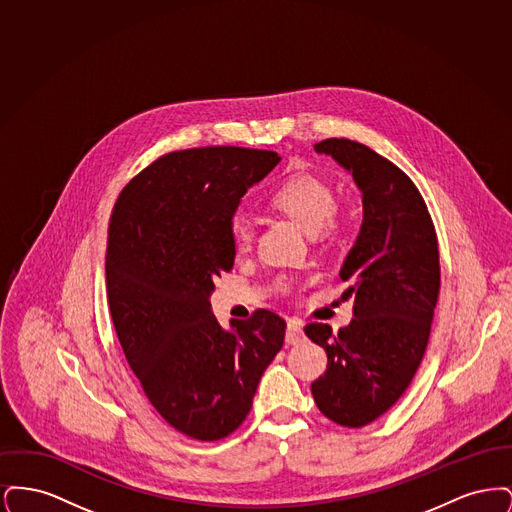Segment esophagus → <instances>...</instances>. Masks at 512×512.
<instances>
[{
	"instance_id": "esophagus-1",
	"label": "esophagus",
	"mask_w": 512,
	"mask_h": 512,
	"mask_svg": "<svg viewBox=\"0 0 512 512\" xmlns=\"http://www.w3.org/2000/svg\"><path fill=\"white\" fill-rule=\"evenodd\" d=\"M305 340V334H303V326L299 320H288V328H286V341L290 345H297L301 341Z\"/></svg>"
}]
</instances>
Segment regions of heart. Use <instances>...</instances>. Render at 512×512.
<instances>
[{
    "instance_id": "obj_1",
    "label": "heart",
    "mask_w": 512,
    "mask_h": 512,
    "mask_svg": "<svg viewBox=\"0 0 512 512\" xmlns=\"http://www.w3.org/2000/svg\"><path fill=\"white\" fill-rule=\"evenodd\" d=\"M270 205L292 217L309 234L318 232L320 236H332L343 226L332 186L313 174L288 178L272 192ZM230 236L238 251H247L253 244V220L245 213L234 215L230 220Z\"/></svg>"
}]
</instances>
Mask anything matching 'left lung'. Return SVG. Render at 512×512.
I'll return each instance as SVG.
<instances>
[{
	"label": "left lung",
	"mask_w": 512,
	"mask_h": 512,
	"mask_svg": "<svg viewBox=\"0 0 512 512\" xmlns=\"http://www.w3.org/2000/svg\"><path fill=\"white\" fill-rule=\"evenodd\" d=\"M315 151L351 172L363 224L340 270L355 318L338 334L328 324L305 326L328 355L311 391L324 416L361 428L397 403L424 357L438 303V238L413 180L386 157L345 138L322 140Z\"/></svg>",
	"instance_id": "1"
}]
</instances>
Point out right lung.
<instances>
[{"mask_svg":"<svg viewBox=\"0 0 512 512\" xmlns=\"http://www.w3.org/2000/svg\"><path fill=\"white\" fill-rule=\"evenodd\" d=\"M280 163L267 149L174 151L136 174L109 222L105 278L124 357L174 430L217 441L251 411L286 320L259 309L224 330L215 278L234 267L230 220L247 188Z\"/></svg>","mask_w":512,"mask_h":512,"instance_id":"right-lung-1","label":"right lung"}]
</instances>
